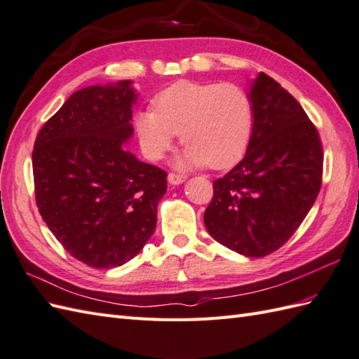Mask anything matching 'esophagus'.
<instances>
[{"label": "esophagus", "mask_w": 359, "mask_h": 359, "mask_svg": "<svg viewBox=\"0 0 359 359\" xmlns=\"http://www.w3.org/2000/svg\"><path fill=\"white\" fill-rule=\"evenodd\" d=\"M186 180H187L186 175H180V173H169V177H168L169 184H172V186H180Z\"/></svg>", "instance_id": "esophagus-1"}]
</instances>
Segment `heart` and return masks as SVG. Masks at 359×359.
<instances>
[{
    "label": "heart",
    "mask_w": 359,
    "mask_h": 359,
    "mask_svg": "<svg viewBox=\"0 0 359 359\" xmlns=\"http://www.w3.org/2000/svg\"><path fill=\"white\" fill-rule=\"evenodd\" d=\"M154 107L135 116V130L147 158L161 160L180 134L186 146L177 165L224 169L245 152L252 133L250 95L234 83H173L155 95Z\"/></svg>",
    "instance_id": "b5f03b06"
}]
</instances>
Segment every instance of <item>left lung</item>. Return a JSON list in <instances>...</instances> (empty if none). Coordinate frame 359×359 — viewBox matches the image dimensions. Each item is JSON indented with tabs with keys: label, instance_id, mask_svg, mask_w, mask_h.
Segmentation results:
<instances>
[{
	"label": "left lung",
	"instance_id": "1",
	"mask_svg": "<svg viewBox=\"0 0 359 359\" xmlns=\"http://www.w3.org/2000/svg\"><path fill=\"white\" fill-rule=\"evenodd\" d=\"M252 133L242 161L213 182L210 236L245 257H264L299 229L318 196L323 149L302 104L273 77L250 82Z\"/></svg>",
	"mask_w": 359,
	"mask_h": 359
}]
</instances>
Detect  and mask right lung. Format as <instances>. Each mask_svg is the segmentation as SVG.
Returning <instances> with one entry per match:
<instances>
[{"label":"right lung","instance_id":"1","mask_svg":"<svg viewBox=\"0 0 359 359\" xmlns=\"http://www.w3.org/2000/svg\"><path fill=\"white\" fill-rule=\"evenodd\" d=\"M133 81L91 85L69 95L33 147L36 204L74 259L121 266L151 239L168 189L164 170L125 149L134 135Z\"/></svg>","mask_w":359,"mask_h":359}]
</instances>
